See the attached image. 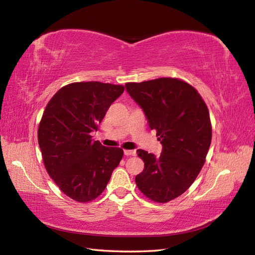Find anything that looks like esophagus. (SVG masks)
<instances>
[{
  "instance_id": "obj_1",
  "label": "esophagus",
  "mask_w": 255,
  "mask_h": 255,
  "mask_svg": "<svg viewBox=\"0 0 255 255\" xmlns=\"http://www.w3.org/2000/svg\"><path fill=\"white\" fill-rule=\"evenodd\" d=\"M124 154H125L126 156H134L136 154V152L134 151V149H125V151H124Z\"/></svg>"
}]
</instances>
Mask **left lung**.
Returning <instances> with one entry per match:
<instances>
[{"instance_id":"obj_1","label":"left lung","mask_w":255,"mask_h":255,"mask_svg":"<svg viewBox=\"0 0 255 255\" xmlns=\"http://www.w3.org/2000/svg\"><path fill=\"white\" fill-rule=\"evenodd\" d=\"M162 144L160 156L138 149L144 169L135 177L141 193L165 204L183 194L197 178L211 144L207 104L192 85L174 77L127 83Z\"/></svg>"}]
</instances>
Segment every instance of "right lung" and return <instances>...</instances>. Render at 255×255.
Returning <instances> with one entry per match:
<instances>
[{
  "label": "right lung",
  "instance_id": "right-lung-1",
  "mask_svg": "<svg viewBox=\"0 0 255 255\" xmlns=\"http://www.w3.org/2000/svg\"><path fill=\"white\" fill-rule=\"evenodd\" d=\"M123 85L77 82L60 88L47 103L37 139L44 166L62 193L78 202L100 196L120 165L121 147L94 141L108 109L123 93Z\"/></svg>",
  "mask_w": 255,
  "mask_h": 255
}]
</instances>
